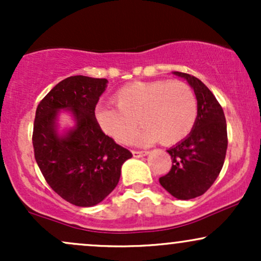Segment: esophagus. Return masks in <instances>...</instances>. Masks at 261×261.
I'll return each mask as SVG.
<instances>
[{
    "mask_svg": "<svg viewBox=\"0 0 261 261\" xmlns=\"http://www.w3.org/2000/svg\"><path fill=\"white\" fill-rule=\"evenodd\" d=\"M147 153H148L147 151H133L134 157H136V158H139V157H143V155H146Z\"/></svg>",
    "mask_w": 261,
    "mask_h": 261,
    "instance_id": "esophagus-1",
    "label": "esophagus"
}]
</instances>
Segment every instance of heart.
I'll use <instances>...</instances> for the list:
<instances>
[{"label":"heart","instance_id":"obj_1","mask_svg":"<svg viewBox=\"0 0 261 261\" xmlns=\"http://www.w3.org/2000/svg\"><path fill=\"white\" fill-rule=\"evenodd\" d=\"M113 101L116 108L98 107L95 118L101 130L122 145L133 141L140 124L145 126L140 143L176 145L193 131L199 112L195 93L181 81L131 82L115 92Z\"/></svg>","mask_w":261,"mask_h":261}]
</instances>
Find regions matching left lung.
Returning a JSON list of instances; mask_svg holds the SVG:
<instances>
[{
    "label": "left lung",
    "mask_w": 261,
    "mask_h": 261,
    "mask_svg": "<svg viewBox=\"0 0 261 261\" xmlns=\"http://www.w3.org/2000/svg\"><path fill=\"white\" fill-rule=\"evenodd\" d=\"M174 73L194 89L199 112L190 135L167 151L172 168L160 182L176 199L190 200L205 194L222 169L228 145L227 124L222 107L201 81L189 73Z\"/></svg>",
    "instance_id": "8db88e82"
}]
</instances>
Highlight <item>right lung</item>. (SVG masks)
I'll use <instances>...</instances> for the list:
<instances>
[{"label":"right lung","instance_id":"add662e5","mask_svg":"<svg viewBox=\"0 0 261 261\" xmlns=\"http://www.w3.org/2000/svg\"><path fill=\"white\" fill-rule=\"evenodd\" d=\"M106 79L71 76L41 99L33 127L34 157L41 174L58 195L81 207L94 206L118 185L121 166L133 157L101 131L95 106L106 91ZM61 109L71 110L76 126L64 138L56 130Z\"/></svg>","mask_w":261,"mask_h":261}]
</instances>
